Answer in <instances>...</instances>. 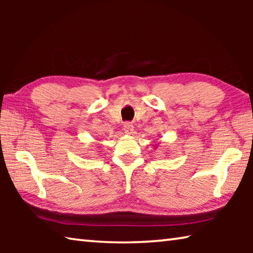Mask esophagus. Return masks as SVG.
I'll return each instance as SVG.
<instances>
[{
    "label": "esophagus",
    "mask_w": 253,
    "mask_h": 253,
    "mask_svg": "<svg viewBox=\"0 0 253 253\" xmlns=\"http://www.w3.org/2000/svg\"><path fill=\"white\" fill-rule=\"evenodd\" d=\"M124 131H125V134L127 135H132V132H134V126H132L130 123H126L125 125H124Z\"/></svg>",
    "instance_id": "1"
}]
</instances>
